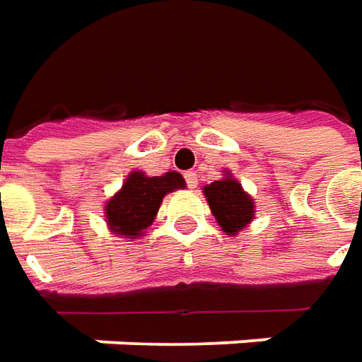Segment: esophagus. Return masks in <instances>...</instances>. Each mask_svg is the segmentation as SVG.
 <instances>
[{
    "instance_id": "34e87169",
    "label": "esophagus",
    "mask_w": 362,
    "mask_h": 362,
    "mask_svg": "<svg viewBox=\"0 0 362 362\" xmlns=\"http://www.w3.org/2000/svg\"><path fill=\"white\" fill-rule=\"evenodd\" d=\"M184 178H186L188 188H196V186H198V174H196V172H186Z\"/></svg>"
}]
</instances>
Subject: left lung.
<instances>
[{"mask_svg":"<svg viewBox=\"0 0 362 362\" xmlns=\"http://www.w3.org/2000/svg\"><path fill=\"white\" fill-rule=\"evenodd\" d=\"M204 194L208 198L210 210L226 233L235 235L240 230H243L245 223L252 222V198L242 190V184H238L230 176L206 186Z\"/></svg>","mask_w":362,"mask_h":362,"instance_id":"left-lung-1","label":"left lung"}]
</instances>
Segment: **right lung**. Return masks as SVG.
Masks as SVG:
<instances>
[{"label": "right lung", "mask_w": 362, "mask_h": 362, "mask_svg": "<svg viewBox=\"0 0 362 362\" xmlns=\"http://www.w3.org/2000/svg\"><path fill=\"white\" fill-rule=\"evenodd\" d=\"M178 188H184V178L178 172L152 178L142 172H132L122 184V190L107 204L105 214L110 230L130 240L139 238L154 220L162 198Z\"/></svg>", "instance_id": "obj_1"}]
</instances>
